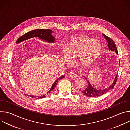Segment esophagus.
<instances>
[{
    "mask_svg": "<svg viewBox=\"0 0 130 130\" xmlns=\"http://www.w3.org/2000/svg\"><path fill=\"white\" fill-rule=\"evenodd\" d=\"M69 77L70 78H75L77 77V75L75 73H73V72H71L69 74Z\"/></svg>",
    "mask_w": 130,
    "mask_h": 130,
    "instance_id": "obj_1",
    "label": "esophagus"
}]
</instances>
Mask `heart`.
<instances>
[{"mask_svg": "<svg viewBox=\"0 0 130 130\" xmlns=\"http://www.w3.org/2000/svg\"><path fill=\"white\" fill-rule=\"evenodd\" d=\"M101 49V46L98 41L85 36H75L69 41L64 52L69 60L78 59L81 65L86 66L97 59Z\"/></svg>", "mask_w": 130, "mask_h": 130, "instance_id": "obj_1", "label": "heart"}]
</instances>
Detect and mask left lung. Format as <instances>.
I'll use <instances>...</instances> for the list:
<instances>
[{"label":"left lung","instance_id":"obj_1","mask_svg":"<svg viewBox=\"0 0 130 130\" xmlns=\"http://www.w3.org/2000/svg\"><path fill=\"white\" fill-rule=\"evenodd\" d=\"M102 35L107 42V46L108 47V49L109 50L112 51H115L117 54H118L116 44H115L113 40L112 39H111L110 38H109V37L105 35L104 34H102ZM117 75H118V73L116 75V77H115V80H114L113 83L112 85H111L109 87H108L106 89H102V90H98L97 89H95V88L92 87L91 86V84H90V83L89 82V81L87 80L86 78L85 77H83L87 81L88 85L87 87H86V88H85L84 89H83L82 90V91H81L82 94L83 95H84L85 96L89 97H99V96H100L104 94L108 90H109L111 89H112L114 87V86L115 85V84L116 83L117 80V78H118Z\"/></svg>","mask_w":130,"mask_h":130}]
</instances>
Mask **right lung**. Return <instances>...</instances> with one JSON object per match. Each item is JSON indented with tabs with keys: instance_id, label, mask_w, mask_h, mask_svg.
<instances>
[{
	"instance_id": "add662e5",
	"label": "right lung",
	"mask_w": 130,
	"mask_h": 130,
	"mask_svg": "<svg viewBox=\"0 0 130 130\" xmlns=\"http://www.w3.org/2000/svg\"><path fill=\"white\" fill-rule=\"evenodd\" d=\"M52 32V31L50 30V29H35V30H33L32 31H30L25 34H24V35H22L20 38H18V39L17 40L16 43H18L22 42L23 41H25V40H27L29 39H30L31 38H33V37H39L40 39H43L46 41H47L48 42H53L54 41V38L53 36H52L51 35V33ZM63 78H64V76H62L60 77H59V78H58V79L55 81L54 83L53 84V85H52L51 88H50V90L48 92V94L50 93L51 91H52L55 86H57V84H58V82L62 79H63ZM26 96H29L27 94H24ZM30 97L31 98H34L35 99H40L42 98H44L46 97V95H43L42 96H31L30 95Z\"/></svg>"
}]
</instances>
